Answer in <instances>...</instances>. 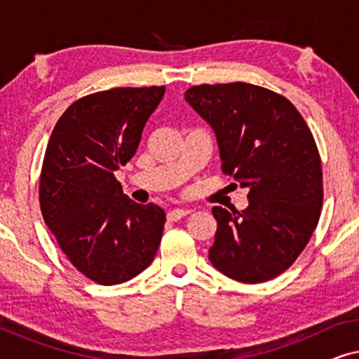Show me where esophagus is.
Instances as JSON below:
<instances>
[{
  "label": "esophagus",
  "instance_id": "esophagus-1",
  "mask_svg": "<svg viewBox=\"0 0 359 359\" xmlns=\"http://www.w3.org/2000/svg\"><path fill=\"white\" fill-rule=\"evenodd\" d=\"M189 212H191V210H188V209H173V210H170L166 217H168L170 222H176V220L186 217V215H188Z\"/></svg>",
  "mask_w": 359,
  "mask_h": 359
}]
</instances>
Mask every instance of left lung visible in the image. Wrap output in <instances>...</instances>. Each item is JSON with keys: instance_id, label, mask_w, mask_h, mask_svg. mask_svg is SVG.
Returning a JSON list of instances; mask_svg holds the SVG:
<instances>
[{"instance_id": "left-lung-1", "label": "left lung", "mask_w": 359, "mask_h": 359, "mask_svg": "<svg viewBox=\"0 0 359 359\" xmlns=\"http://www.w3.org/2000/svg\"><path fill=\"white\" fill-rule=\"evenodd\" d=\"M184 100L214 130L222 170L248 189L242 212L212 208L210 263L240 283L276 278L320 217V155L306 121L284 96L242 81L193 86Z\"/></svg>"}]
</instances>
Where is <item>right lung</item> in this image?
Masks as SVG:
<instances>
[{"mask_svg": "<svg viewBox=\"0 0 359 359\" xmlns=\"http://www.w3.org/2000/svg\"><path fill=\"white\" fill-rule=\"evenodd\" d=\"M165 86L114 88L73 102L53 127L41 173L47 227L78 271L102 286L154 262L163 209L137 204L114 173L135 155Z\"/></svg>", "mask_w": 359, "mask_h": 359, "instance_id": "1", "label": "right lung"}]
</instances>
